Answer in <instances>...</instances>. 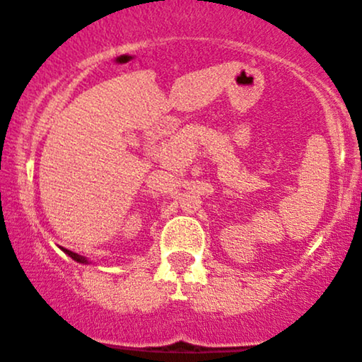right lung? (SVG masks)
Segmentation results:
<instances>
[{
  "label": "right lung",
  "instance_id": "right-lung-1",
  "mask_svg": "<svg viewBox=\"0 0 362 362\" xmlns=\"http://www.w3.org/2000/svg\"><path fill=\"white\" fill-rule=\"evenodd\" d=\"M62 251L65 252V255H69L71 256V258L74 259V261H77V263H82V264H87L89 263V261H87L84 256H81V255H77V252H74V251H69V250H65V247H62Z\"/></svg>",
  "mask_w": 362,
  "mask_h": 362
}]
</instances>
